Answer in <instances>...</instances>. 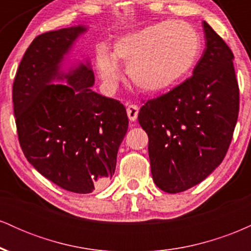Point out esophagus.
Segmentation results:
<instances>
[{"instance_id": "esophagus-1", "label": "esophagus", "mask_w": 251, "mask_h": 251, "mask_svg": "<svg viewBox=\"0 0 251 251\" xmlns=\"http://www.w3.org/2000/svg\"><path fill=\"white\" fill-rule=\"evenodd\" d=\"M126 111H127L128 119L131 120V122H135V120H137V118H138V112H139V108H138V106L128 105Z\"/></svg>"}]
</instances>
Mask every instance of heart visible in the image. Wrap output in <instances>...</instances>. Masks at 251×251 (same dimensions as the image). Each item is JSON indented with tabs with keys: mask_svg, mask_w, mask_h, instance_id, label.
Returning <instances> with one entry per match:
<instances>
[{
	"mask_svg": "<svg viewBox=\"0 0 251 251\" xmlns=\"http://www.w3.org/2000/svg\"><path fill=\"white\" fill-rule=\"evenodd\" d=\"M201 50L198 31L188 22L164 21L119 36L112 54L99 47L96 66L100 79L113 91L122 76L119 63L127 67L129 80L145 93H158L176 85L194 67Z\"/></svg>",
	"mask_w": 251,
	"mask_h": 251,
	"instance_id": "1",
	"label": "heart"
}]
</instances>
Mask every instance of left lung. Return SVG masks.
Masks as SVG:
<instances>
[{
    "instance_id": "left-lung-1",
    "label": "left lung",
    "mask_w": 251,
    "mask_h": 251,
    "mask_svg": "<svg viewBox=\"0 0 251 251\" xmlns=\"http://www.w3.org/2000/svg\"><path fill=\"white\" fill-rule=\"evenodd\" d=\"M205 50L190 79L149 100L138 122L149 135L155 185L185 191L214 172L226 157L237 123L240 92L234 54L203 21Z\"/></svg>"
}]
</instances>
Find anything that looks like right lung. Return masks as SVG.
<instances>
[{
  "label": "right lung",
  "instance_id": "1",
  "mask_svg": "<svg viewBox=\"0 0 251 251\" xmlns=\"http://www.w3.org/2000/svg\"><path fill=\"white\" fill-rule=\"evenodd\" d=\"M87 30L77 25L35 37L13 85L25 158L43 177L75 194H91L114 175L128 128L123 103L92 89L96 79L88 57L67 65V55Z\"/></svg>",
  "mask_w": 251,
  "mask_h": 251
}]
</instances>
